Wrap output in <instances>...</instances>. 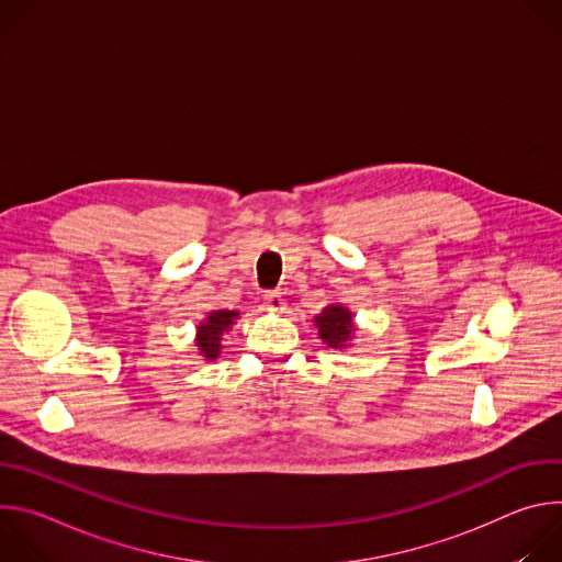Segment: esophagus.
<instances>
[{
  "label": "esophagus",
  "mask_w": 562,
  "mask_h": 562,
  "mask_svg": "<svg viewBox=\"0 0 562 562\" xmlns=\"http://www.w3.org/2000/svg\"><path fill=\"white\" fill-rule=\"evenodd\" d=\"M265 306H267L269 311H282V308H284V297H282V293H278V291H267V293H265Z\"/></svg>",
  "instance_id": "34e87169"
}]
</instances>
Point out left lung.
Instances as JSON below:
<instances>
[{
    "label": "left lung",
    "instance_id": "1",
    "mask_svg": "<svg viewBox=\"0 0 562 562\" xmlns=\"http://www.w3.org/2000/svg\"><path fill=\"white\" fill-rule=\"evenodd\" d=\"M315 325H317L319 338H323L334 349H338V347L342 349L347 345V340L351 338V334H353L351 313L340 304L327 306L323 313L315 317Z\"/></svg>",
    "mask_w": 562,
    "mask_h": 562
}]
</instances>
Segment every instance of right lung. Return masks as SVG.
<instances>
[{
  "label": "right lung",
  "mask_w": 562,
  "mask_h": 562,
  "mask_svg": "<svg viewBox=\"0 0 562 562\" xmlns=\"http://www.w3.org/2000/svg\"><path fill=\"white\" fill-rule=\"evenodd\" d=\"M235 317H237V311H213V313H209L206 323L198 327V349L204 358H209V360L217 358L220 336H222V331H228Z\"/></svg>",
  "instance_id": "right-lung-1"
}]
</instances>
